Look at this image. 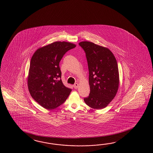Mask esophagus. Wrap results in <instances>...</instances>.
<instances>
[{
  "mask_svg": "<svg viewBox=\"0 0 153 153\" xmlns=\"http://www.w3.org/2000/svg\"><path fill=\"white\" fill-rule=\"evenodd\" d=\"M78 87H79V84H78V83H74V88H78Z\"/></svg>",
  "mask_w": 153,
  "mask_h": 153,
  "instance_id": "obj_1",
  "label": "esophagus"
}]
</instances>
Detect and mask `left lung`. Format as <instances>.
Returning a JSON list of instances; mask_svg holds the SVG:
<instances>
[{"instance_id":"obj_1","label":"left lung","mask_w":153,"mask_h":153,"mask_svg":"<svg viewBox=\"0 0 153 153\" xmlns=\"http://www.w3.org/2000/svg\"><path fill=\"white\" fill-rule=\"evenodd\" d=\"M85 52L88 65L90 92L83 99L91 108L100 109L107 107L115 97L119 86L117 62L107 48L89 42H79Z\"/></svg>"}]
</instances>
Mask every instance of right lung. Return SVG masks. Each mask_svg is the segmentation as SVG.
<instances>
[{
  "instance_id": "right-lung-1",
  "label": "right lung",
  "mask_w": 153,
  "mask_h": 153,
  "mask_svg": "<svg viewBox=\"0 0 153 153\" xmlns=\"http://www.w3.org/2000/svg\"><path fill=\"white\" fill-rule=\"evenodd\" d=\"M76 47L72 43L56 42L38 49L31 58L28 88L33 99L41 106L55 109L68 97L71 88L61 79L59 62L66 52Z\"/></svg>"
}]
</instances>
